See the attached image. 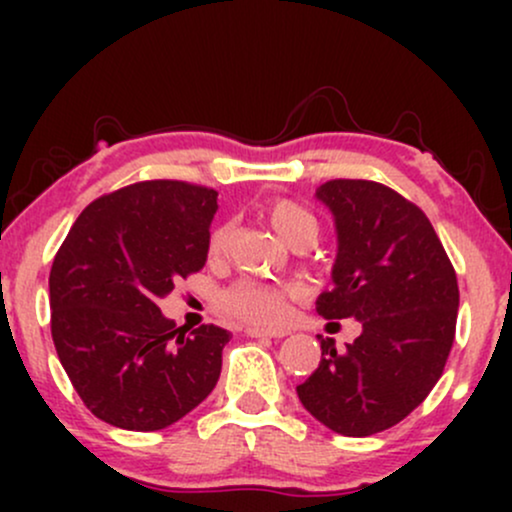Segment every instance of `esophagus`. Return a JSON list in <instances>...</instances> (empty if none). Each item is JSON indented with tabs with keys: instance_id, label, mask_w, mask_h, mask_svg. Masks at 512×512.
Wrapping results in <instances>:
<instances>
[{
	"instance_id": "esophagus-1",
	"label": "esophagus",
	"mask_w": 512,
	"mask_h": 512,
	"mask_svg": "<svg viewBox=\"0 0 512 512\" xmlns=\"http://www.w3.org/2000/svg\"><path fill=\"white\" fill-rule=\"evenodd\" d=\"M245 334H248V337H255V339H281V337H286V332L262 330V327H248Z\"/></svg>"
}]
</instances>
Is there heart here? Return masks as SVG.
<instances>
[{
	"label": "heart",
	"mask_w": 512,
	"mask_h": 512,
	"mask_svg": "<svg viewBox=\"0 0 512 512\" xmlns=\"http://www.w3.org/2000/svg\"><path fill=\"white\" fill-rule=\"evenodd\" d=\"M267 219L286 243H291L301 233L317 236V223L310 216V211H305L301 204L291 202V199H276L269 204ZM228 236H231V231H228L226 223L211 228L207 238V255L211 260H219L226 255ZM221 308L240 317V320L252 322V325L276 327L289 315V291L274 284H264V281L240 279L221 293Z\"/></svg>",
	"instance_id": "heart-1"
}]
</instances>
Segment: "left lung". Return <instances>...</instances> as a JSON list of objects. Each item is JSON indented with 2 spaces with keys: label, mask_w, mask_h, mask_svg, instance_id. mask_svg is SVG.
I'll return each instance as SVG.
<instances>
[{
  "label": "left lung",
  "mask_w": 512,
  "mask_h": 512,
  "mask_svg": "<svg viewBox=\"0 0 512 512\" xmlns=\"http://www.w3.org/2000/svg\"><path fill=\"white\" fill-rule=\"evenodd\" d=\"M315 195L337 226L334 286L315 308L325 320L356 317L363 332L344 351L317 334L320 366L296 392L334 433L373 436L409 416L443 375L457 276L424 211L390 187L330 180Z\"/></svg>",
  "instance_id": "8db88e82"
}]
</instances>
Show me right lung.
Listing matches in <instances>:
<instances>
[{
	"mask_svg": "<svg viewBox=\"0 0 512 512\" xmlns=\"http://www.w3.org/2000/svg\"><path fill=\"white\" fill-rule=\"evenodd\" d=\"M216 197L182 180H144L98 197L69 228L50 269L60 363L105 424L161 431L214 390L231 332H187L158 298L207 262Z\"/></svg>",
	"mask_w": 512,
	"mask_h": 512,
	"instance_id": "right-lung-1",
	"label": "right lung"
}]
</instances>
